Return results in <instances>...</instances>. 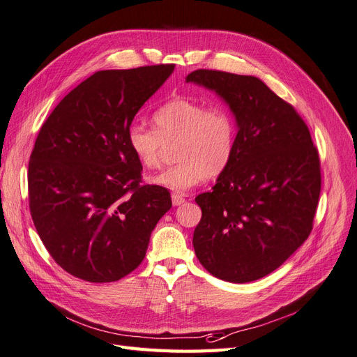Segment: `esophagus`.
<instances>
[{
	"label": "esophagus",
	"mask_w": 357,
	"mask_h": 357,
	"mask_svg": "<svg viewBox=\"0 0 357 357\" xmlns=\"http://www.w3.org/2000/svg\"><path fill=\"white\" fill-rule=\"evenodd\" d=\"M183 202H185V199H183V195H181V194H172V203H174V206H179Z\"/></svg>",
	"instance_id": "1"
}]
</instances>
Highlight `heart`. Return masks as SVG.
Segmentation results:
<instances>
[{"instance_id": "b5f03b06", "label": "heart", "mask_w": 357, "mask_h": 357, "mask_svg": "<svg viewBox=\"0 0 357 357\" xmlns=\"http://www.w3.org/2000/svg\"><path fill=\"white\" fill-rule=\"evenodd\" d=\"M154 129L132 124L128 146L144 167L158 166L165 144L175 145L178 162L149 176L154 185L185 192L203 178H216L229 166L237 144V120L225 105L206 107L188 98H172L153 112Z\"/></svg>"}]
</instances>
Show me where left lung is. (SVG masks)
Returning a JSON list of instances; mask_svg holds the SVG:
<instances>
[{
  "mask_svg": "<svg viewBox=\"0 0 357 357\" xmlns=\"http://www.w3.org/2000/svg\"><path fill=\"white\" fill-rule=\"evenodd\" d=\"M187 83L216 91L238 129L231 163L211 192L195 197V255L218 279L258 280L312 233L321 187L317 148L300 114L257 77L197 70Z\"/></svg>",
  "mask_w": 357,
  "mask_h": 357,
  "instance_id": "8db88e82",
  "label": "left lung"
}]
</instances>
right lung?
<instances>
[{
	"label": "right lung",
	"instance_id": "right-lung-1",
	"mask_svg": "<svg viewBox=\"0 0 357 357\" xmlns=\"http://www.w3.org/2000/svg\"><path fill=\"white\" fill-rule=\"evenodd\" d=\"M174 70L98 71L41 126L28 166L29 211L43 245L74 278L107 283L132 273L172 208L166 188L141 183L128 130Z\"/></svg>",
	"mask_w": 357,
	"mask_h": 357
}]
</instances>
